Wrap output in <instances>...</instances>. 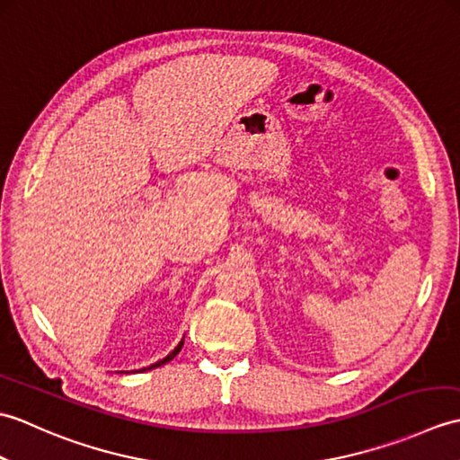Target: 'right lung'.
<instances>
[{
    "mask_svg": "<svg viewBox=\"0 0 460 460\" xmlns=\"http://www.w3.org/2000/svg\"><path fill=\"white\" fill-rule=\"evenodd\" d=\"M181 346H183V340L180 341V344L178 346H175L172 351H170V354L168 356H165L164 359H160V361H155V364H152V366H148V367H142L140 371H148V369H154V367H158V366H164V364H168V361L170 359H173L175 356H178L180 354V349H181Z\"/></svg>",
    "mask_w": 460,
    "mask_h": 460,
    "instance_id": "obj_1",
    "label": "right lung"
}]
</instances>
